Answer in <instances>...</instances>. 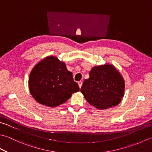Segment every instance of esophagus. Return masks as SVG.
I'll return each mask as SVG.
<instances>
[{
    "label": "esophagus",
    "instance_id": "obj_1",
    "mask_svg": "<svg viewBox=\"0 0 152 152\" xmlns=\"http://www.w3.org/2000/svg\"><path fill=\"white\" fill-rule=\"evenodd\" d=\"M78 86H79V88H81L82 85V81H79V82H78Z\"/></svg>",
    "mask_w": 152,
    "mask_h": 152
}]
</instances>
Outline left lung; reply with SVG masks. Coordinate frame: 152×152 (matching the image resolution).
Returning a JSON list of instances; mask_svg holds the SVG:
<instances>
[{
  "label": "left lung",
  "instance_id": "1",
  "mask_svg": "<svg viewBox=\"0 0 152 152\" xmlns=\"http://www.w3.org/2000/svg\"><path fill=\"white\" fill-rule=\"evenodd\" d=\"M90 105L99 109L117 105L123 97L124 82L112 65L95 66L80 90Z\"/></svg>",
  "mask_w": 152,
  "mask_h": 152
}]
</instances>
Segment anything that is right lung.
Wrapping results in <instances>:
<instances>
[{
	"mask_svg": "<svg viewBox=\"0 0 152 152\" xmlns=\"http://www.w3.org/2000/svg\"><path fill=\"white\" fill-rule=\"evenodd\" d=\"M29 88L38 103L51 107L66 102L72 94L80 90L72 73L55 56L44 58L33 68Z\"/></svg>",
	"mask_w": 152,
	"mask_h": 152,
	"instance_id": "add662e5",
	"label": "right lung"
}]
</instances>
